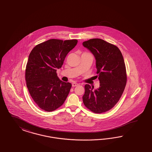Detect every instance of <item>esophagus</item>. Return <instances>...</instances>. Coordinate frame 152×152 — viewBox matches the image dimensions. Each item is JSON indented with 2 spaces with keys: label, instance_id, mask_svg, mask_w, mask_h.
<instances>
[{
  "label": "esophagus",
  "instance_id": "34e87169",
  "mask_svg": "<svg viewBox=\"0 0 152 152\" xmlns=\"http://www.w3.org/2000/svg\"><path fill=\"white\" fill-rule=\"evenodd\" d=\"M79 84L78 83H72V86L73 87H76V86H78Z\"/></svg>",
  "mask_w": 152,
  "mask_h": 152
}]
</instances>
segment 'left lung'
<instances>
[{
	"mask_svg": "<svg viewBox=\"0 0 152 152\" xmlns=\"http://www.w3.org/2000/svg\"><path fill=\"white\" fill-rule=\"evenodd\" d=\"M93 54L96 60V73L100 86H84V105L95 113L105 112L117 103L124 92L127 75L121 52L115 45L101 39H91L82 43Z\"/></svg>",
	"mask_w": 152,
	"mask_h": 152,
	"instance_id": "left-lung-1",
	"label": "left lung"
}]
</instances>
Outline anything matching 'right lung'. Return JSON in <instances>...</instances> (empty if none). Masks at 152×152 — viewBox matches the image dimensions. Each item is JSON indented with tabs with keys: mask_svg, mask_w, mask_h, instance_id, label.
Returning a JSON list of instances; mask_svg holds the SVG:
<instances>
[{
	"mask_svg": "<svg viewBox=\"0 0 152 152\" xmlns=\"http://www.w3.org/2000/svg\"><path fill=\"white\" fill-rule=\"evenodd\" d=\"M77 43L76 39H52L36 45L31 51L25 70L26 85L34 102L42 110H56L69 95L72 84L61 80L56 71Z\"/></svg>",
	"mask_w": 152,
	"mask_h": 152,
	"instance_id": "add662e5",
	"label": "right lung"
}]
</instances>
